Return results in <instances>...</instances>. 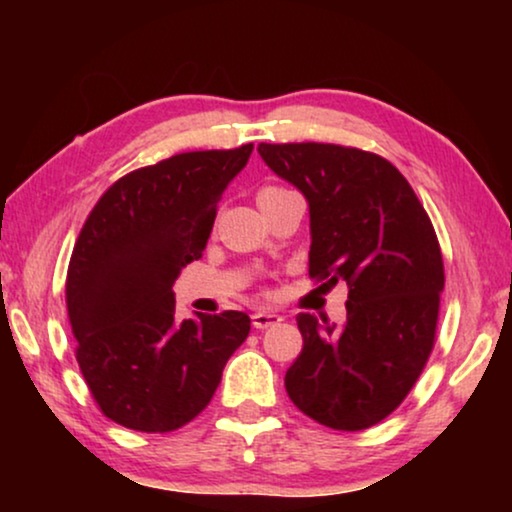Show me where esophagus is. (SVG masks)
Returning a JSON list of instances; mask_svg holds the SVG:
<instances>
[{
	"label": "esophagus",
	"mask_w": 512,
	"mask_h": 512,
	"mask_svg": "<svg viewBox=\"0 0 512 512\" xmlns=\"http://www.w3.org/2000/svg\"><path fill=\"white\" fill-rule=\"evenodd\" d=\"M279 321H282V317L275 312H256L251 314V324H254V328H258V331H263V328H270V326H277Z\"/></svg>",
	"instance_id": "esophagus-1"
}]
</instances>
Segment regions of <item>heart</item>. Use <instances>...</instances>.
<instances>
[{
  "mask_svg": "<svg viewBox=\"0 0 512 512\" xmlns=\"http://www.w3.org/2000/svg\"><path fill=\"white\" fill-rule=\"evenodd\" d=\"M272 191H279V186H263L261 191H258V195H265V193H272Z\"/></svg>",
  "mask_w": 512,
  "mask_h": 512,
  "instance_id": "obj_1",
  "label": "heart"
}]
</instances>
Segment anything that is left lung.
Returning a JSON list of instances; mask_svg holds the SVG:
<instances>
[{
    "instance_id": "left-lung-1",
    "label": "left lung",
    "mask_w": 512,
    "mask_h": 512,
    "mask_svg": "<svg viewBox=\"0 0 512 512\" xmlns=\"http://www.w3.org/2000/svg\"><path fill=\"white\" fill-rule=\"evenodd\" d=\"M310 207V277L345 282L347 321L298 314L303 352L286 394L314 422L368 429L391 415L429 359L445 286L438 237L408 179L338 144H258Z\"/></svg>"
}]
</instances>
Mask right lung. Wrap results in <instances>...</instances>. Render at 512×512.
Segmentation results:
<instances>
[{
  "instance_id": "obj_1",
  "label": "right lung",
  "mask_w": 512,
  "mask_h": 512,
  "mask_svg": "<svg viewBox=\"0 0 512 512\" xmlns=\"http://www.w3.org/2000/svg\"><path fill=\"white\" fill-rule=\"evenodd\" d=\"M251 151L179 153L125 174L83 223L67 270L76 361L100 410L125 429L191 422L247 340L244 312L177 321L172 286L202 258L216 205Z\"/></svg>"
}]
</instances>
